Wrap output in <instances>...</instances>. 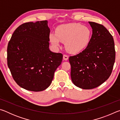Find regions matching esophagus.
Segmentation results:
<instances>
[{
	"label": "esophagus",
	"instance_id": "1",
	"mask_svg": "<svg viewBox=\"0 0 120 120\" xmlns=\"http://www.w3.org/2000/svg\"><path fill=\"white\" fill-rule=\"evenodd\" d=\"M68 56L67 55H66V54H64V56H63V59H64V60L65 61H67L68 59Z\"/></svg>",
	"mask_w": 120,
	"mask_h": 120
}]
</instances>
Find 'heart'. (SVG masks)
Listing matches in <instances>:
<instances>
[{"instance_id": "b5f03b06", "label": "heart", "mask_w": 120, "mask_h": 120, "mask_svg": "<svg viewBox=\"0 0 120 120\" xmlns=\"http://www.w3.org/2000/svg\"><path fill=\"white\" fill-rule=\"evenodd\" d=\"M92 32L88 27L78 23L64 24L59 27L56 34L49 35L50 42L55 47H58L60 42H64L66 49L71 53H77L84 50L91 40Z\"/></svg>"}]
</instances>
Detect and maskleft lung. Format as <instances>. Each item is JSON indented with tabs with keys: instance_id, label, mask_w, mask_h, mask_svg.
<instances>
[{
	"instance_id": "left-lung-1",
	"label": "left lung",
	"mask_w": 120,
	"mask_h": 120,
	"mask_svg": "<svg viewBox=\"0 0 120 120\" xmlns=\"http://www.w3.org/2000/svg\"><path fill=\"white\" fill-rule=\"evenodd\" d=\"M92 35L88 45L69 58L71 78L76 86L90 89L99 86L109 78L115 59L114 42L104 26L89 22Z\"/></svg>"
}]
</instances>
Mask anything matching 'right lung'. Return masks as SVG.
I'll list each match as a JSON object with an SVG mask.
<instances>
[{"mask_svg":"<svg viewBox=\"0 0 120 120\" xmlns=\"http://www.w3.org/2000/svg\"><path fill=\"white\" fill-rule=\"evenodd\" d=\"M47 21L19 26L7 47V64L14 80L26 90L40 92L51 84L63 55L49 49Z\"/></svg>","mask_w":120,"mask_h":120,"instance_id":"right-lung-1","label":"right lung"}]
</instances>
